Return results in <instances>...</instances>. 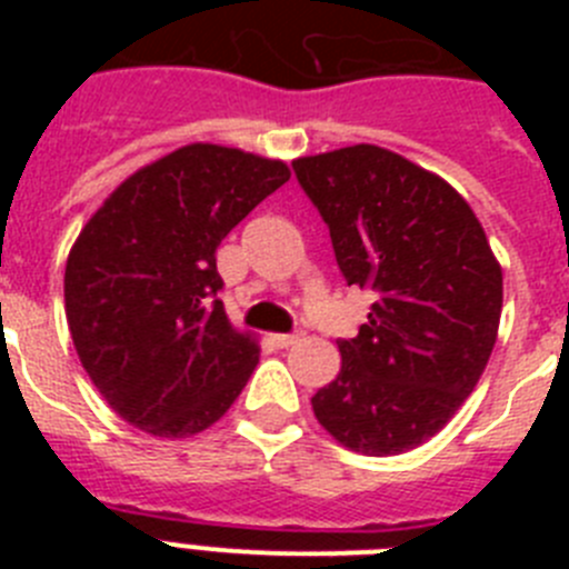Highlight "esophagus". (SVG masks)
<instances>
[{"label": "esophagus", "mask_w": 569, "mask_h": 569, "mask_svg": "<svg viewBox=\"0 0 569 569\" xmlns=\"http://www.w3.org/2000/svg\"><path fill=\"white\" fill-rule=\"evenodd\" d=\"M270 341H273L276 347H290L299 341V333H276V336H270Z\"/></svg>", "instance_id": "obj_1"}]
</instances>
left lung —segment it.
Wrapping results in <instances>:
<instances>
[{
	"label": "left lung",
	"mask_w": 569,
	"mask_h": 569,
	"mask_svg": "<svg viewBox=\"0 0 569 569\" xmlns=\"http://www.w3.org/2000/svg\"><path fill=\"white\" fill-rule=\"evenodd\" d=\"M347 284L376 293L341 370L313 396L319 425L365 456L436 436L485 373L501 319V268L445 179L376 144L293 162Z\"/></svg>",
	"instance_id": "obj_1"
}]
</instances>
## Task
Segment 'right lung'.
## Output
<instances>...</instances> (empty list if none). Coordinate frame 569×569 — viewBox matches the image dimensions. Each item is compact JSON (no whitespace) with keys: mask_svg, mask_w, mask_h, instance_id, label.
Listing matches in <instances>:
<instances>
[{"mask_svg":"<svg viewBox=\"0 0 569 569\" xmlns=\"http://www.w3.org/2000/svg\"><path fill=\"white\" fill-rule=\"evenodd\" d=\"M288 179L284 162L188 144L130 176L84 224L64 313L90 381L124 421L184 439L248 385L259 347L228 321L216 248Z\"/></svg>","mask_w":569,"mask_h":569,"instance_id":"1","label":"right lung"}]
</instances>
